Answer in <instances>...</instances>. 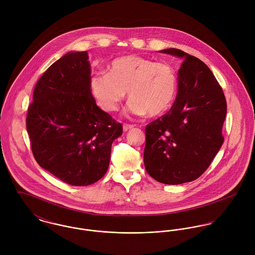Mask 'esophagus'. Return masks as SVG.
I'll use <instances>...</instances> for the list:
<instances>
[{
	"mask_svg": "<svg viewBox=\"0 0 255 255\" xmlns=\"http://www.w3.org/2000/svg\"><path fill=\"white\" fill-rule=\"evenodd\" d=\"M132 128H133V126H132V125H127V124H124V126H123V129H124V131H128V130L131 129Z\"/></svg>",
	"mask_w": 255,
	"mask_h": 255,
	"instance_id": "esophagus-1",
	"label": "esophagus"
}]
</instances>
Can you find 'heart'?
Wrapping results in <instances>:
<instances>
[{
  "mask_svg": "<svg viewBox=\"0 0 255 255\" xmlns=\"http://www.w3.org/2000/svg\"><path fill=\"white\" fill-rule=\"evenodd\" d=\"M178 73L168 63L136 55L115 59L108 73L91 75L90 91L98 106L115 112L128 93L127 111L130 115L158 117L170 109L178 93Z\"/></svg>",
  "mask_w": 255,
  "mask_h": 255,
  "instance_id": "heart-1",
  "label": "heart"
}]
</instances>
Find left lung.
I'll return each mask as SVG.
<instances>
[{"mask_svg": "<svg viewBox=\"0 0 255 255\" xmlns=\"http://www.w3.org/2000/svg\"><path fill=\"white\" fill-rule=\"evenodd\" d=\"M182 60L171 110L145 128L143 161L157 182L181 184L199 178L224 142L227 102L211 70L182 50L159 51Z\"/></svg>", "mask_w": 255, "mask_h": 255, "instance_id": "obj_1", "label": "left lung"}]
</instances>
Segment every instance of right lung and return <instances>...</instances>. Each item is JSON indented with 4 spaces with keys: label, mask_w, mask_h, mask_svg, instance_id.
Returning <instances> with one entry per match:
<instances>
[{
    "label": "right lung",
    "mask_w": 255,
    "mask_h": 255,
    "mask_svg": "<svg viewBox=\"0 0 255 255\" xmlns=\"http://www.w3.org/2000/svg\"><path fill=\"white\" fill-rule=\"evenodd\" d=\"M88 54L69 52L39 78L26 129L40 167L63 182L85 186L107 172L123 127L100 109L89 87Z\"/></svg>",
    "instance_id": "right-lung-1"
}]
</instances>
